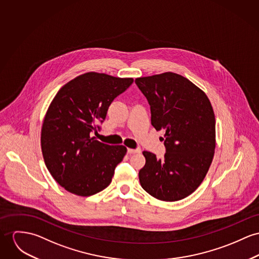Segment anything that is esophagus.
Listing matches in <instances>:
<instances>
[{
    "instance_id": "1",
    "label": "esophagus",
    "mask_w": 259,
    "mask_h": 259,
    "mask_svg": "<svg viewBox=\"0 0 259 259\" xmlns=\"http://www.w3.org/2000/svg\"><path fill=\"white\" fill-rule=\"evenodd\" d=\"M127 152L130 155H132V154H140L141 150L140 149H127Z\"/></svg>"
}]
</instances>
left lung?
Returning <instances> with one entry per match:
<instances>
[{"mask_svg":"<svg viewBox=\"0 0 259 259\" xmlns=\"http://www.w3.org/2000/svg\"><path fill=\"white\" fill-rule=\"evenodd\" d=\"M151 107V122L165 131L163 159L143 152L141 186L157 199L178 201L205 179L216 147V121L206 94L179 74L167 72L135 80Z\"/></svg>","mask_w":259,"mask_h":259,"instance_id":"1","label":"left lung"}]
</instances>
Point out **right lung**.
Wrapping results in <instances>:
<instances>
[{
	"label": "right lung",
	"instance_id": "obj_1",
	"mask_svg": "<svg viewBox=\"0 0 259 259\" xmlns=\"http://www.w3.org/2000/svg\"><path fill=\"white\" fill-rule=\"evenodd\" d=\"M90 72L70 80L52 100L43 120L41 150L46 167L62 187L91 196L106 188L127 149L92 137L109 105L133 82Z\"/></svg>",
	"mask_w": 259,
	"mask_h": 259
}]
</instances>
